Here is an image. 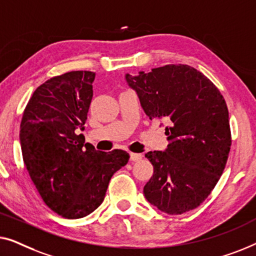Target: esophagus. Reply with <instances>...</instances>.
Segmentation results:
<instances>
[{"label":"esophagus","instance_id":"1","mask_svg":"<svg viewBox=\"0 0 256 256\" xmlns=\"http://www.w3.org/2000/svg\"><path fill=\"white\" fill-rule=\"evenodd\" d=\"M142 154H138V153H130V160L133 161V162H136V161H139L142 159Z\"/></svg>","mask_w":256,"mask_h":256}]
</instances>
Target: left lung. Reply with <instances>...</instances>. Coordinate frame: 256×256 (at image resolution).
I'll return each instance as SVG.
<instances>
[{"label": "left lung", "mask_w": 256, "mask_h": 256, "mask_svg": "<svg viewBox=\"0 0 256 256\" xmlns=\"http://www.w3.org/2000/svg\"><path fill=\"white\" fill-rule=\"evenodd\" d=\"M150 120H166L169 145L146 154L154 172L144 186L150 204L182 214L203 203L217 184L231 147L228 110L218 88L188 64H166L125 75Z\"/></svg>", "instance_id": "1"}]
</instances>
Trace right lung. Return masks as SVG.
<instances>
[{
	"label": "right lung",
	"mask_w": 256,
	"mask_h": 256,
	"mask_svg": "<svg viewBox=\"0 0 256 256\" xmlns=\"http://www.w3.org/2000/svg\"><path fill=\"white\" fill-rule=\"evenodd\" d=\"M95 73L68 72L36 89L25 108L20 140L24 164L45 204L67 219L102 204L110 178L130 159L122 150H96L82 134Z\"/></svg>",
	"instance_id": "add662e5"
}]
</instances>
